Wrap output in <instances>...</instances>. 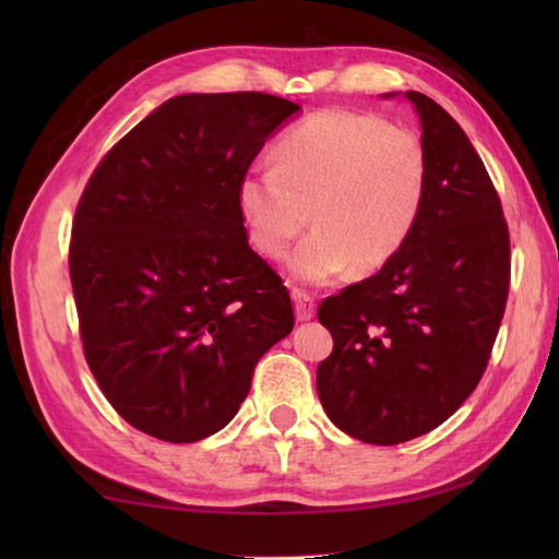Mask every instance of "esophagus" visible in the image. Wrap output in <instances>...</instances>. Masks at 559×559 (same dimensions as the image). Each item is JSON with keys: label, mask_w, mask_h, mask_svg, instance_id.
I'll list each match as a JSON object with an SVG mask.
<instances>
[{"label": "esophagus", "mask_w": 559, "mask_h": 559, "mask_svg": "<svg viewBox=\"0 0 559 559\" xmlns=\"http://www.w3.org/2000/svg\"><path fill=\"white\" fill-rule=\"evenodd\" d=\"M293 302H295V317H298V322H310L317 310V302L312 295L305 290H293Z\"/></svg>", "instance_id": "1"}]
</instances>
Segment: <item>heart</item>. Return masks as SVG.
Returning a JSON list of instances; mask_svg holds the SVG:
<instances>
[{"instance_id": "heart-1", "label": "heart", "mask_w": 559, "mask_h": 559, "mask_svg": "<svg viewBox=\"0 0 559 559\" xmlns=\"http://www.w3.org/2000/svg\"><path fill=\"white\" fill-rule=\"evenodd\" d=\"M276 165L249 170L237 204L249 240L281 259L310 221L314 230L290 257L295 281L322 286L358 271L382 269L418 223L430 163L408 127L355 110H322L278 139Z\"/></svg>"}]
</instances>
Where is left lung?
<instances>
[{"instance_id": "left-lung-1", "label": "left lung", "mask_w": 559, "mask_h": 559, "mask_svg": "<svg viewBox=\"0 0 559 559\" xmlns=\"http://www.w3.org/2000/svg\"><path fill=\"white\" fill-rule=\"evenodd\" d=\"M406 98L430 163L420 218L382 271L317 310L334 336L319 401L338 430L379 447L435 430L473 394L512 276L502 201L476 148L442 105Z\"/></svg>"}]
</instances>
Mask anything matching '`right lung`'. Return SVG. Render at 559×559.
Here are the masks:
<instances>
[{
	"label": "right lung",
	"instance_id": "1",
	"mask_svg": "<svg viewBox=\"0 0 559 559\" xmlns=\"http://www.w3.org/2000/svg\"><path fill=\"white\" fill-rule=\"evenodd\" d=\"M300 105L259 91L163 103L105 153L71 223L69 276L93 377L163 442L223 430L295 324L283 278L247 242L237 187Z\"/></svg>",
	"mask_w": 559,
	"mask_h": 559
}]
</instances>
